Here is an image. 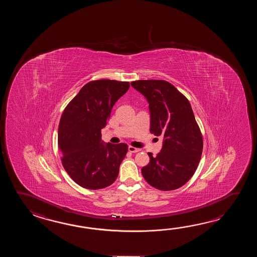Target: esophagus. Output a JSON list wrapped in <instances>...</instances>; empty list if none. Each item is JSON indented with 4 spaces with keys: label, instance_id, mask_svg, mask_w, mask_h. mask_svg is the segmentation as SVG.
Returning a JSON list of instances; mask_svg holds the SVG:
<instances>
[{
    "label": "esophagus",
    "instance_id": "1",
    "mask_svg": "<svg viewBox=\"0 0 257 257\" xmlns=\"http://www.w3.org/2000/svg\"><path fill=\"white\" fill-rule=\"evenodd\" d=\"M128 151H130V153H139L141 150H140V149H138V148L130 146V147H128Z\"/></svg>",
    "mask_w": 257,
    "mask_h": 257
}]
</instances>
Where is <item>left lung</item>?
I'll use <instances>...</instances> for the list:
<instances>
[{"mask_svg":"<svg viewBox=\"0 0 257 257\" xmlns=\"http://www.w3.org/2000/svg\"><path fill=\"white\" fill-rule=\"evenodd\" d=\"M131 86L147 99L150 131L155 136L164 138L157 156L148 153L150 163L142 167V175L157 189H177L195 174L202 154V135L191 104L166 81H135Z\"/></svg>","mask_w":257,"mask_h":257,"instance_id":"1","label":"left lung"}]
</instances>
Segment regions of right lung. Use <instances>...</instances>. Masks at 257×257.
Instances as JSON below:
<instances>
[{
    "label": "right lung",
    "mask_w": 257,
    "mask_h": 257,
    "mask_svg": "<svg viewBox=\"0 0 257 257\" xmlns=\"http://www.w3.org/2000/svg\"><path fill=\"white\" fill-rule=\"evenodd\" d=\"M130 82L98 80L88 82L62 113L58 143L62 165L79 186L96 190L115 182L126 156V143L102 141L115 102L126 93Z\"/></svg>",
    "instance_id": "obj_1"
}]
</instances>
